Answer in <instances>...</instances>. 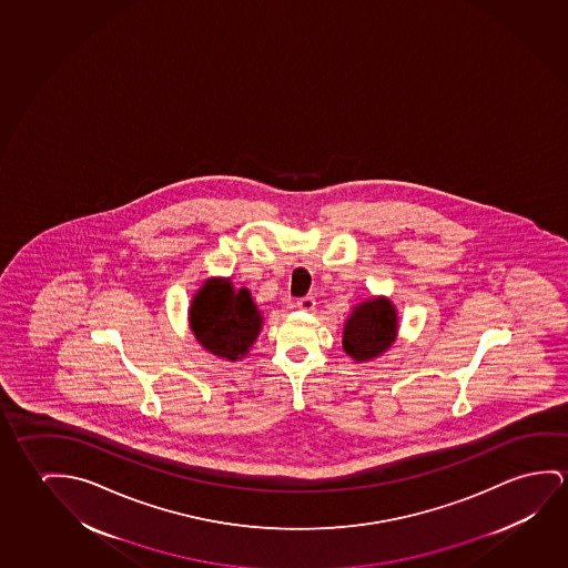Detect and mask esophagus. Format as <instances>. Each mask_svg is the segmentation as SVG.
Here are the masks:
<instances>
[{
    "instance_id": "34e87169",
    "label": "esophagus",
    "mask_w": 568,
    "mask_h": 568,
    "mask_svg": "<svg viewBox=\"0 0 568 568\" xmlns=\"http://www.w3.org/2000/svg\"><path fill=\"white\" fill-rule=\"evenodd\" d=\"M297 306L301 311H306V313H311V311H315L316 301L315 297H311V295H306V297L297 298Z\"/></svg>"
}]
</instances>
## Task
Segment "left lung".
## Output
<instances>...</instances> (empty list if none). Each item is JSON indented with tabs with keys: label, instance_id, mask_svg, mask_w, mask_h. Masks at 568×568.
<instances>
[{
	"label": "left lung",
	"instance_id": "1",
	"mask_svg": "<svg viewBox=\"0 0 568 568\" xmlns=\"http://www.w3.org/2000/svg\"><path fill=\"white\" fill-rule=\"evenodd\" d=\"M397 332V316L389 301L372 298L352 313L344 326V349L358 362L376 358L392 346Z\"/></svg>",
	"mask_w": 568,
	"mask_h": 568
}]
</instances>
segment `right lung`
<instances>
[{
  "mask_svg": "<svg viewBox=\"0 0 568 568\" xmlns=\"http://www.w3.org/2000/svg\"><path fill=\"white\" fill-rule=\"evenodd\" d=\"M191 328L212 354L240 359L257 338L262 316L247 288L236 291L230 281H209L192 298Z\"/></svg>",
  "mask_w": 568,
  "mask_h": 568,
  "instance_id": "1",
  "label": "right lung"
}]
</instances>
